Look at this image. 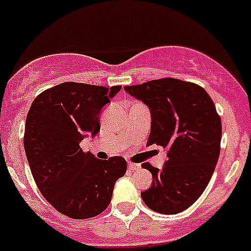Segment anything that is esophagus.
I'll return each instance as SVG.
<instances>
[{
    "label": "esophagus",
    "mask_w": 251,
    "mask_h": 251,
    "mask_svg": "<svg viewBox=\"0 0 251 251\" xmlns=\"http://www.w3.org/2000/svg\"><path fill=\"white\" fill-rule=\"evenodd\" d=\"M128 168H130L131 170H138L140 168V164H137V163H128Z\"/></svg>",
    "instance_id": "esophagus-1"
}]
</instances>
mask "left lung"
Listing matches in <instances>:
<instances>
[{
	"label": "left lung",
	"mask_w": 251,
	"mask_h": 251,
	"mask_svg": "<svg viewBox=\"0 0 251 251\" xmlns=\"http://www.w3.org/2000/svg\"><path fill=\"white\" fill-rule=\"evenodd\" d=\"M125 90L150 109L148 145L168 150L162 169L142 164L153 180L142 192L143 201L158 213H180L199 199L218 162L222 121L216 106L200 85L172 77Z\"/></svg>",
	"instance_id": "obj_1"
}]
</instances>
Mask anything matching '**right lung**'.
Wrapping results in <instances>:
<instances>
[{
	"label": "right lung",
	"instance_id": "right-lung-1",
	"mask_svg": "<svg viewBox=\"0 0 251 251\" xmlns=\"http://www.w3.org/2000/svg\"><path fill=\"white\" fill-rule=\"evenodd\" d=\"M121 85L106 88L64 82L33 101L26 118L24 147L43 197L74 219H87L106 210L118 178L125 175V158L98 159L81 142L100 131V114Z\"/></svg>",
	"mask_w": 251,
	"mask_h": 251
}]
</instances>
